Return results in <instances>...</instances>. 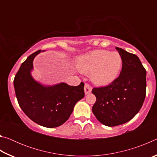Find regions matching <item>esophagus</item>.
Listing matches in <instances>:
<instances>
[{"instance_id":"34e87169","label":"esophagus","mask_w":157,"mask_h":157,"mask_svg":"<svg viewBox=\"0 0 157 157\" xmlns=\"http://www.w3.org/2000/svg\"><path fill=\"white\" fill-rule=\"evenodd\" d=\"M92 91V87L90 86L89 84H85L84 85V93L85 94L87 95L89 94V93H91Z\"/></svg>"}]
</instances>
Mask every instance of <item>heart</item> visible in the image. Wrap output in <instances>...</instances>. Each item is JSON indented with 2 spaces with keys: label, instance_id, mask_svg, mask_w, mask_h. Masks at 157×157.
I'll list each match as a JSON object with an SVG mask.
<instances>
[{
  "label": "heart",
  "instance_id": "1",
  "mask_svg": "<svg viewBox=\"0 0 157 157\" xmlns=\"http://www.w3.org/2000/svg\"><path fill=\"white\" fill-rule=\"evenodd\" d=\"M122 63V57L118 52L105 50H93L80 55L76 60L78 70L82 73L91 74L92 81L100 86L116 80L120 74Z\"/></svg>",
  "mask_w": 157,
  "mask_h": 157
}]
</instances>
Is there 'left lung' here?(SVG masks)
I'll return each mask as SVG.
<instances>
[{"mask_svg": "<svg viewBox=\"0 0 157 157\" xmlns=\"http://www.w3.org/2000/svg\"><path fill=\"white\" fill-rule=\"evenodd\" d=\"M123 60L120 75L105 87L94 88L96 101L92 111L106 126L123 124L134 118L144 102L146 71L136 55L116 47Z\"/></svg>", "mask_w": 157, "mask_h": 157, "instance_id": "left-lung-1", "label": "left lung"}]
</instances>
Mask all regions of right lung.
<instances>
[{
	"mask_svg": "<svg viewBox=\"0 0 157 157\" xmlns=\"http://www.w3.org/2000/svg\"><path fill=\"white\" fill-rule=\"evenodd\" d=\"M41 52H34L22 63L14 79L15 94L28 118L39 125L53 128L64 123L76 103L84 98V84L73 86L62 82L46 86L36 81L31 71L34 57Z\"/></svg>",
	"mask_w": 157,
	"mask_h": 157,
	"instance_id": "add662e5",
	"label": "right lung"
}]
</instances>
